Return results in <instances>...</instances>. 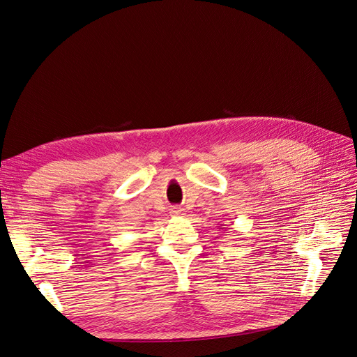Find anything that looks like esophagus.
<instances>
[{
  "label": "esophagus",
  "instance_id": "esophagus-1",
  "mask_svg": "<svg viewBox=\"0 0 357 357\" xmlns=\"http://www.w3.org/2000/svg\"><path fill=\"white\" fill-rule=\"evenodd\" d=\"M183 214H185V208H181V207L171 208V215H174V218H178V215H183Z\"/></svg>",
  "mask_w": 357,
  "mask_h": 357
}]
</instances>
